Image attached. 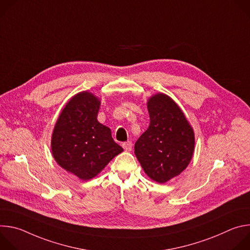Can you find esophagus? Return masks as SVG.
<instances>
[{
	"mask_svg": "<svg viewBox=\"0 0 250 250\" xmlns=\"http://www.w3.org/2000/svg\"><path fill=\"white\" fill-rule=\"evenodd\" d=\"M123 147H124V149H125V151H127V152L131 151V149H132V144H131V141L124 142V144H123Z\"/></svg>",
	"mask_w": 250,
	"mask_h": 250,
	"instance_id": "34e87169",
	"label": "esophagus"
}]
</instances>
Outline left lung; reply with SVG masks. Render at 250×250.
Instances as JSON below:
<instances>
[{"instance_id":"1","label":"left lung","mask_w":250,"mask_h":250,"mask_svg":"<svg viewBox=\"0 0 250 250\" xmlns=\"http://www.w3.org/2000/svg\"><path fill=\"white\" fill-rule=\"evenodd\" d=\"M147 109L150 124L135 142L134 153L150 179L164 184L189 165L195 134L179 105L169 96H151Z\"/></svg>"}]
</instances>
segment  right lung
<instances>
[{
	"label": "right lung",
	"instance_id": "add662e5",
	"mask_svg": "<svg viewBox=\"0 0 250 250\" xmlns=\"http://www.w3.org/2000/svg\"><path fill=\"white\" fill-rule=\"evenodd\" d=\"M101 101L92 93L76 94L66 104L52 132L51 151L67 172L87 181L124 151L111 129L97 120Z\"/></svg>",
	"mask_w": 250,
	"mask_h": 250
}]
</instances>
